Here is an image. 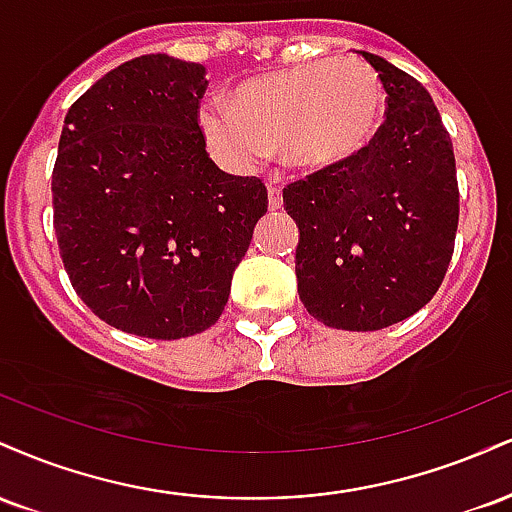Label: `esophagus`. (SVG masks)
Returning a JSON list of instances; mask_svg holds the SVG:
<instances>
[{"label":"esophagus","mask_w":512,"mask_h":512,"mask_svg":"<svg viewBox=\"0 0 512 512\" xmlns=\"http://www.w3.org/2000/svg\"><path fill=\"white\" fill-rule=\"evenodd\" d=\"M267 195H269V209H281V204H284V195H281V187L279 185H272L269 182L267 185Z\"/></svg>","instance_id":"esophagus-1"}]
</instances>
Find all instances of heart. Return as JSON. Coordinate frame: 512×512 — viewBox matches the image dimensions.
<instances>
[{"instance_id":"b5f03b06","label":"heart","mask_w":512,"mask_h":512,"mask_svg":"<svg viewBox=\"0 0 512 512\" xmlns=\"http://www.w3.org/2000/svg\"><path fill=\"white\" fill-rule=\"evenodd\" d=\"M385 115V86L356 57L313 60L257 76L236 103L214 96L199 110L207 142L236 163H257L281 146L291 166L320 170L358 154Z\"/></svg>"}]
</instances>
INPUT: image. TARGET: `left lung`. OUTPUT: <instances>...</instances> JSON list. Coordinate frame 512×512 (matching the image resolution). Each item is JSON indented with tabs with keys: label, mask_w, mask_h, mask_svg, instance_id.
Returning <instances> with one entry per match:
<instances>
[{
	"label": "left lung",
	"mask_w": 512,
	"mask_h": 512,
	"mask_svg": "<svg viewBox=\"0 0 512 512\" xmlns=\"http://www.w3.org/2000/svg\"><path fill=\"white\" fill-rule=\"evenodd\" d=\"M383 81L387 115L337 166L284 187L298 223V296L327 327L373 332L436 296L455 250L460 190L436 103L414 76L358 52Z\"/></svg>",
	"instance_id": "obj_1"
}]
</instances>
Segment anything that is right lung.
Instances as JSON below:
<instances>
[{"label": "right lung", "mask_w": 512, "mask_h": 512, "mask_svg": "<svg viewBox=\"0 0 512 512\" xmlns=\"http://www.w3.org/2000/svg\"><path fill=\"white\" fill-rule=\"evenodd\" d=\"M204 74L197 62L134 57L64 117L52 170L64 269L93 313L137 337L209 330L267 214L264 182L207 154Z\"/></svg>", "instance_id": "1"}]
</instances>
